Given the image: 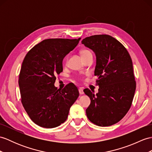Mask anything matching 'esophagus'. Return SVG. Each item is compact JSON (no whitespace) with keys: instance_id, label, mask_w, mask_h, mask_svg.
<instances>
[{"instance_id":"esophagus-1","label":"esophagus","mask_w":152,"mask_h":152,"mask_svg":"<svg viewBox=\"0 0 152 152\" xmlns=\"http://www.w3.org/2000/svg\"><path fill=\"white\" fill-rule=\"evenodd\" d=\"M79 94L80 95H83L84 94V91H83V88H80L79 89Z\"/></svg>"}]
</instances>
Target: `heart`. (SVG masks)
<instances>
[{
  "mask_svg": "<svg viewBox=\"0 0 152 152\" xmlns=\"http://www.w3.org/2000/svg\"><path fill=\"white\" fill-rule=\"evenodd\" d=\"M91 53V52L89 50H83L81 51V55H82V57H83V56H84V55H86L88 53ZM67 59H68V57H66V61H67Z\"/></svg>",
  "mask_w": 152,
  "mask_h": 152,
  "instance_id": "b5f03b06",
  "label": "heart"
}]
</instances>
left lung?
I'll list each match as a JSON object with an SVG mask.
<instances>
[{
  "label": "left lung",
  "instance_id": "1",
  "mask_svg": "<svg viewBox=\"0 0 152 152\" xmlns=\"http://www.w3.org/2000/svg\"><path fill=\"white\" fill-rule=\"evenodd\" d=\"M96 56L95 75L98 93L89 89L84 94L91 100L87 117L99 126H109L120 121L129 110L136 83L132 61L125 47L108 35H96L82 40Z\"/></svg>",
  "mask_w": 152,
  "mask_h": 152
}]
</instances>
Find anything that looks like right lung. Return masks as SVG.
<instances>
[{"instance_id": "obj_1", "label": "right lung", "mask_w": 152, "mask_h": 152, "mask_svg": "<svg viewBox=\"0 0 152 152\" xmlns=\"http://www.w3.org/2000/svg\"><path fill=\"white\" fill-rule=\"evenodd\" d=\"M78 39H49L29 50L18 79L21 102L33 123L53 128L67 119L79 93L73 84L61 90L55 86L56 75L62 72V61L78 44Z\"/></svg>"}]
</instances>
